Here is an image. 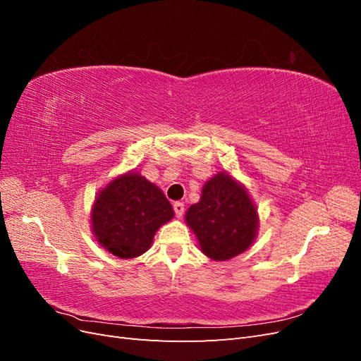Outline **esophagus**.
<instances>
[{
    "label": "esophagus",
    "mask_w": 361,
    "mask_h": 361,
    "mask_svg": "<svg viewBox=\"0 0 361 361\" xmlns=\"http://www.w3.org/2000/svg\"><path fill=\"white\" fill-rule=\"evenodd\" d=\"M173 209H174V214H176L178 216H182L183 211H185V204L182 202H174L173 203Z\"/></svg>",
    "instance_id": "esophagus-1"
}]
</instances>
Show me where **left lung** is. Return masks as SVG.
<instances>
[{
    "label": "left lung",
    "mask_w": 361,
    "mask_h": 361,
    "mask_svg": "<svg viewBox=\"0 0 361 361\" xmlns=\"http://www.w3.org/2000/svg\"><path fill=\"white\" fill-rule=\"evenodd\" d=\"M199 239L203 253L214 260H227L251 245L257 231V214L245 188L227 173L207 180L199 203L185 215Z\"/></svg>",
    "instance_id": "1"
}]
</instances>
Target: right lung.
Masks as SVG:
<instances>
[{"label":"right lung","mask_w":361,"mask_h":361,"mask_svg":"<svg viewBox=\"0 0 361 361\" xmlns=\"http://www.w3.org/2000/svg\"><path fill=\"white\" fill-rule=\"evenodd\" d=\"M174 212L162 191L138 173L114 179L97 194L92 227L111 255L130 259L146 253L158 228Z\"/></svg>","instance_id":"add662e5"}]
</instances>
